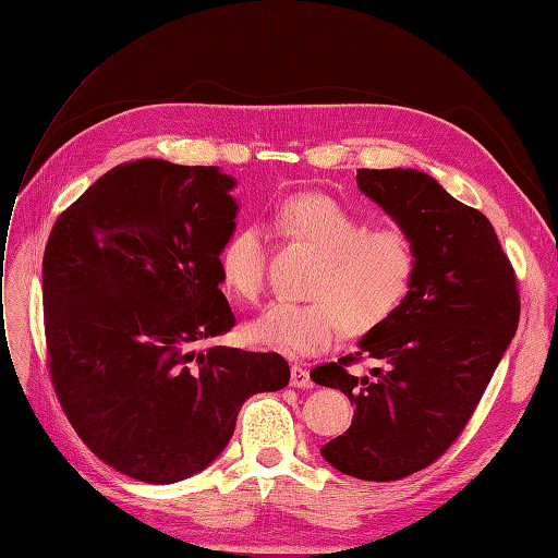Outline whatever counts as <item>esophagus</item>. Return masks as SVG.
I'll use <instances>...</instances> for the list:
<instances>
[{"mask_svg":"<svg viewBox=\"0 0 558 558\" xmlns=\"http://www.w3.org/2000/svg\"><path fill=\"white\" fill-rule=\"evenodd\" d=\"M291 386L295 388H312L314 381L310 377V369L302 367V365H291Z\"/></svg>","mask_w":558,"mask_h":558,"instance_id":"34e87169","label":"esophagus"}]
</instances>
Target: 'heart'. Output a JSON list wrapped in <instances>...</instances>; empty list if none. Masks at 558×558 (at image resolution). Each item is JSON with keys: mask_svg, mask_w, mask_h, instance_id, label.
Wrapping results in <instances>:
<instances>
[{"mask_svg": "<svg viewBox=\"0 0 558 558\" xmlns=\"http://www.w3.org/2000/svg\"><path fill=\"white\" fill-rule=\"evenodd\" d=\"M286 238L320 256L307 302H275L246 324V337L286 356H314L340 332L365 337L384 328L416 283V248L402 230H373L365 218L324 193H298L275 209ZM226 289L258 300L265 283V230L248 223L221 248Z\"/></svg>", "mask_w": 558, "mask_h": 558, "instance_id": "heart-1", "label": "heart"}]
</instances>
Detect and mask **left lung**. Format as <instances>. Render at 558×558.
I'll list each match as a JSON object with an SVG mask.
<instances>
[{"label":"left lung","instance_id":"8db88e82","mask_svg":"<svg viewBox=\"0 0 558 558\" xmlns=\"http://www.w3.org/2000/svg\"><path fill=\"white\" fill-rule=\"evenodd\" d=\"M359 189L416 248V283L359 351L312 369L356 404L344 435L320 447L344 475L396 482L428 468L459 440L519 326V291L488 218L416 170H359ZM377 360L373 378L348 365Z\"/></svg>","mask_w":558,"mask_h":558}]
</instances>
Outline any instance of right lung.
Here are the masks:
<instances>
[{
	"instance_id": "obj_1",
	"label": "right lung",
	"mask_w": 558,
	"mask_h": 558,
	"mask_svg": "<svg viewBox=\"0 0 558 558\" xmlns=\"http://www.w3.org/2000/svg\"><path fill=\"white\" fill-rule=\"evenodd\" d=\"M232 189L218 167L118 165L58 216L46 244L58 400L97 459L146 484L205 470L244 400L291 379L275 351L209 344L234 326L218 289Z\"/></svg>"
}]
</instances>
